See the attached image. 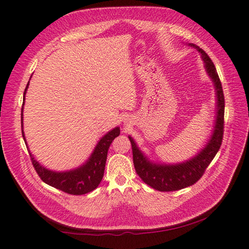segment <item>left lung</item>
<instances>
[{"mask_svg":"<svg viewBox=\"0 0 249 249\" xmlns=\"http://www.w3.org/2000/svg\"><path fill=\"white\" fill-rule=\"evenodd\" d=\"M190 45L196 47L202 53V58L205 62L207 73L212 77L216 87L218 112L215 130H213L212 139L209 140V142L204 150H202V152H199L196 158L188 160L186 163L177 165H155L150 163L143 157V154L140 152V150L136 145L135 141L128 137L131 143V150H133V160L136 173L142 179L144 183L162 192L177 191V190L190 187L197 182L205 173L208 165L216 157L218 150L221 147L223 139V131H225V96H223L220 79H219L215 65H213V62L207 53L202 48L194 45V44H190Z\"/></svg>","mask_w":249,"mask_h":249,"instance_id":"left-lung-1","label":"left lung"}]
</instances>
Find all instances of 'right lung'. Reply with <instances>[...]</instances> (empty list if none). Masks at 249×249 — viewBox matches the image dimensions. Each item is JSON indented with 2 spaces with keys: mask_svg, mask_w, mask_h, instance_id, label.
<instances>
[{
  "mask_svg": "<svg viewBox=\"0 0 249 249\" xmlns=\"http://www.w3.org/2000/svg\"><path fill=\"white\" fill-rule=\"evenodd\" d=\"M29 83L26 86V89L23 92V100L24 95L28 89ZM22 109L21 108V128H22ZM22 137L24 139L23 130ZM120 135V128L116 127L109 131L108 134L104 136L100 139V141L95 148L94 153L91 154L90 159L89 160L85 165H83L80 168L71 170V172L66 173H56L52 172L41 166L36 160H34L33 155L30 154L31 163L33 165L34 169H36L38 177L42 179V181L47 183L48 186L56 188L58 190L66 192L68 194H72V196H82V194H86L92 190H95L104 177L105 167H106V160L107 155H108V150L112 141L114 138L118 137Z\"/></svg>",
  "mask_w": 249,
  "mask_h": 249,
  "instance_id": "obj_1",
  "label": "right lung"
}]
</instances>
